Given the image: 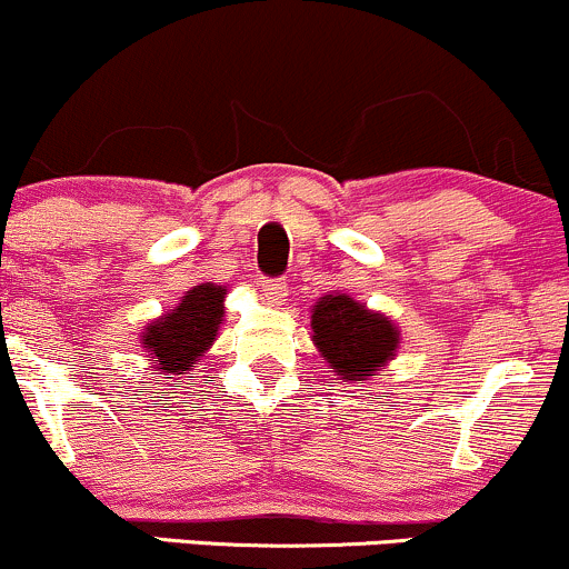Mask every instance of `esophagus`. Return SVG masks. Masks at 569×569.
<instances>
[{"label":"esophagus","instance_id":"1","mask_svg":"<svg viewBox=\"0 0 569 569\" xmlns=\"http://www.w3.org/2000/svg\"><path fill=\"white\" fill-rule=\"evenodd\" d=\"M259 286H262L264 297L272 299V302H280V299L289 293V286H286L283 278H262L259 280Z\"/></svg>","mask_w":569,"mask_h":569}]
</instances>
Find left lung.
Listing matches in <instances>:
<instances>
[{
  "instance_id": "left-lung-1",
  "label": "left lung",
  "mask_w": 569,
  "mask_h": 569,
  "mask_svg": "<svg viewBox=\"0 0 569 569\" xmlns=\"http://www.w3.org/2000/svg\"><path fill=\"white\" fill-rule=\"evenodd\" d=\"M312 331V342L342 380H363L380 371L398 345V331L388 318L345 293H329L316 305Z\"/></svg>"
}]
</instances>
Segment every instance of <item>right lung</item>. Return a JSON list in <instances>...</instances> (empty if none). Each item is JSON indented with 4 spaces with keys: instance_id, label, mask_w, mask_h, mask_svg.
Wrapping results in <instances>:
<instances>
[{
    "instance_id": "1",
    "label": "right lung",
    "mask_w": 569,
    "mask_h": 569,
    "mask_svg": "<svg viewBox=\"0 0 569 569\" xmlns=\"http://www.w3.org/2000/svg\"><path fill=\"white\" fill-rule=\"evenodd\" d=\"M227 289L200 283L181 299L173 312L154 321L143 335V348L154 358V369L166 375H187V369L211 348L219 323L224 318L221 302Z\"/></svg>"
}]
</instances>
